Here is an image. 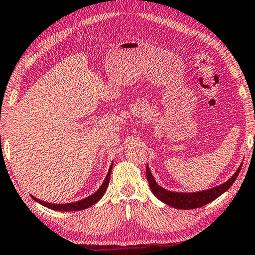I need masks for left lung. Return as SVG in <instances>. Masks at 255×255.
I'll use <instances>...</instances> for the list:
<instances>
[{
    "instance_id": "1",
    "label": "left lung",
    "mask_w": 255,
    "mask_h": 255,
    "mask_svg": "<svg viewBox=\"0 0 255 255\" xmlns=\"http://www.w3.org/2000/svg\"><path fill=\"white\" fill-rule=\"evenodd\" d=\"M242 168V165L238 168L236 173H235L232 178H230L228 181H226L223 185L218 186L212 189L209 190H203L198 191V193H173V191H168L163 189L162 187H159L156 181L154 180V177L150 173L149 168H146V175L147 180L149 182V187L156 197L160 199L165 204L173 206L175 209L180 210H191V209H197V207L204 206L209 204L210 202L214 201L215 198H218L219 196L222 195L225 191H227L232 187L233 183L236 180L238 173H240Z\"/></svg>"
}]
</instances>
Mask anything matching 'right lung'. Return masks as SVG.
<instances>
[{
  "label": "right lung",
  "mask_w": 255,
  "mask_h": 255,
  "mask_svg": "<svg viewBox=\"0 0 255 255\" xmlns=\"http://www.w3.org/2000/svg\"><path fill=\"white\" fill-rule=\"evenodd\" d=\"M111 172H112V166H111V168H109L107 177H106L104 183H103V185H101V187L99 188V189H98L93 195L89 196L88 198L82 199V201H78V202H75V203H69V204H51V203H46V202L40 201V199L35 198V197H33V196H32V197H33L34 201H36V202L40 203V204L44 205L46 207H49V209H51V210L64 211V212H67V211L85 210V209H88V207L92 206L93 204H96V203L99 201L101 197H103L106 189H107V187H108L109 179H111Z\"/></svg>",
  "instance_id": "right-lung-1"
}]
</instances>
